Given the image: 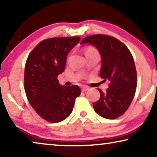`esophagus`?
<instances>
[{"label": "esophagus", "mask_w": 157, "mask_h": 157, "mask_svg": "<svg viewBox=\"0 0 157 157\" xmlns=\"http://www.w3.org/2000/svg\"><path fill=\"white\" fill-rule=\"evenodd\" d=\"M88 90H89V88L86 87V86H82V91L83 92H85Z\"/></svg>", "instance_id": "obj_1"}]
</instances>
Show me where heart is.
I'll return each instance as SVG.
<instances>
[{
	"mask_svg": "<svg viewBox=\"0 0 157 157\" xmlns=\"http://www.w3.org/2000/svg\"><path fill=\"white\" fill-rule=\"evenodd\" d=\"M94 53H97L95 49L92 48V47H89V48L86 50V54H94Z\"/></svg>",
	"mask_w": 157,
	"mask_h": 157,
	"instance_id": "obj_1",
	"label": "heart"
}]
</instances>
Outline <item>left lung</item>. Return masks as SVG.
Returning a JSON list of instances; mask_svg holds the SVG:
<instances>
[{
	"label": "left lung",
	"mask_w": 157,
	"mask_h": 157,
	"mask_svg": "<svg viewBox=\"0 0 157 157\" xmlns=\"http://www.w3.org/2000/svg\"><path fill=\"white\" fill-rule=\"evenodd\" d=\"M96 47L101 56L100 76L110 81L105 93L100 89L101 98L94 103V111L109 119L119 117L127 110L135 96L137 73L132 54L118 39L96 34L83 38L80 44Z\"/></svg>",
	"instance_id": "8db88e82"
}]
</instances>
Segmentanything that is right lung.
<instances>
[{"label":"right lung","mask_w":157,"mask_h":157,"mask_svg":"<svg viewBox=\"0 0 157 157\" xmlns=\"http://www.w3.org/2000/svg\"><path fill=\"white\" fill-rule=\"evenodd\" d=\"M79 40L78 36L45 39L27 58L24 80L26 97L37 114L49 122L68 117L81 94L79 86H62L57 79L65 70L69 52Z\"/></svg>","instance_id":"add662e5"}]
</instances>
